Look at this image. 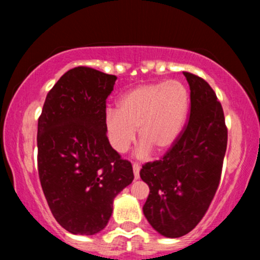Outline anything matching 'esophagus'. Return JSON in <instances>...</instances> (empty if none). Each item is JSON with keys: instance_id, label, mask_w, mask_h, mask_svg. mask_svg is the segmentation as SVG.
I'll list each match as a JSON object with an SVG mask.
<instances>
[{"instance_id": "obj_1", "label": "esophagus", "mask_w": 260, "mask_h": 260, "mask_svg": "<svg viewBox=\"0 0 260 260\" xmlns=\"http://www.w3.org/2000/svg\"><path fill=\"white\" fill-rule=\"evenodd\" d=\"M139 170H140V166L138 164H133V172H134V178H136V180H138L139 178Z\"/></svg>"}]
</instances>
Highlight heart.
I'll return each mask as SVG.
<instances>
[{"instance_id":"heart-1","label":"heart","mask_w":260,"mask_h":260,"mask_svg":"<svg viewBox=\"0 0 260 260\" xmlns=\"http://www.w3.org/2000/svg\"><path fill=\"white\" fill-rule=\"evenodd\" d=\"M189 105V91L180 80L134 86L118 99L117 110L106 111L104 124L109 144L116 153H126L138 131L140 156L149 150L168 153L183 132Z\"/></svg>"}]
</instances>
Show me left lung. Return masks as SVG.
<instances>
[{
    "label": "left lung",
    "mask_w": 260,
    "mask_h": 260,
    "mask_svg": "<svg viewBox=\"0 0 260 260\" xmlns=\"http://www.w3.org/2000/svg\"><path fill=\"white\" fill-rule=\"evenodd\" d=\"M190 89L189 121L161 160L148 162L140 178L150 188L143 213L169 238L187 235L213 201L228 147V128L215 91L201 77L183 72Z\"/></svg>",
    "instance_id": "left-lung-1"
}]
</instances>
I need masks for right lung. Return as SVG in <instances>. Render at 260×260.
<instances>
[{
  "label": "right lung",
  "mask_w": 260,
  "mask_h": 260,
  "mask_svg": "<svg viewBox=\"0 0 260 260\" xmlns=\"http://www.w3.org/2000/svg\"><path fill=\"white\" fill-rule=\"evenodd\" d=\"M116 79L89 67L70 70L49 91L39 117L41 187L56 221L73 235L105 229L113 199L134 178L105 133L106 99Z\"/></svg>",
  "instance_id": "1"
}]
</instances>
